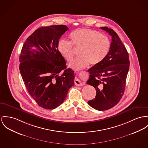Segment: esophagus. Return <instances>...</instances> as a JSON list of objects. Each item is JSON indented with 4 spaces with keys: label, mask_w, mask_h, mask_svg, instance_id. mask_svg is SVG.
<instances>
[{
    "label": "esophagus",
    "mask_w": 148,
    "mask_h": 148,
    "mask_svg": "<svg viewBox=\"0 0 148 148\" xmlns=\"http://www.w3.org/2000/svg\"><path fill=\"white\" fill-rule=\"evenodd\" d=\"M74 83H75V85H76L77 86H81L83 85V83L79 79H78L77 78H75V79H74Z\"/></svg>",
    "instance_id": "esophagus-1"
}]
</instances>
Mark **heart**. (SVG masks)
Returning <instances> with one entry per match:
<instances>
[{
	"label": "heart",
	"mask_w": 148,
	"mask_h": 148,
	"mask_svg": "<svg viewBox=\"0 0 148 148\" xmlns=\"http://www.w3.org/2000/svg\"><path fill=\"white\" fill-rule=\"evenodd\" d=\"M69 38V42L63 39L60 40L57 49L66 61H70L74 57L72 46L80 48L79 54L81 56L70 64V67L75 70L84 68L90 63L92 65L100 64L110 50V42L109 38L94 30L79 29L71 33Z\"/></svg>",
	"instance_id": "b5f03b06"
}]
</instances>
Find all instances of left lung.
Returning <instances> with one entry per match:
<instances>
[{
    "mask_svg": "<svg viewBox=\"0 0 148 148\" xmlns=\"http://www.w3.org/2000/svg\"><path fill=\"white\" fill-rule=\"evenodd\" d=\"M101 29L112 38L110 50L100 64L88 70L90 78L87 83L96 91L95 98L88 101V105L96 110L103 111L114 107L122 97L130 60L125 46L114 30L107 27Z\"/></svg>",
    "mask_w": 148,
    "mask_h": 148,
    "instance_id": "8db88e82",
    "label": "left lung"
}]
</instances>
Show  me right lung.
<instances>
[{"label": "right lung", "instance_id": "1", "mask_svg": "<svg viewBox=\"0 0 148 148\" xmlns=\"http://www.w3.org/2000/svg\"><path fill=\"white\" fill-rule=\"evenodd\" d=\"M64 25L41 27L24 43L20 71L25 87L37 104L54 109L65 100L74 85V73L57 49L61 36L68 30ZM35 47L36 49H33Z\"/></svg>", "mask_w": 148, "mask_h": 148}]
</instances>
